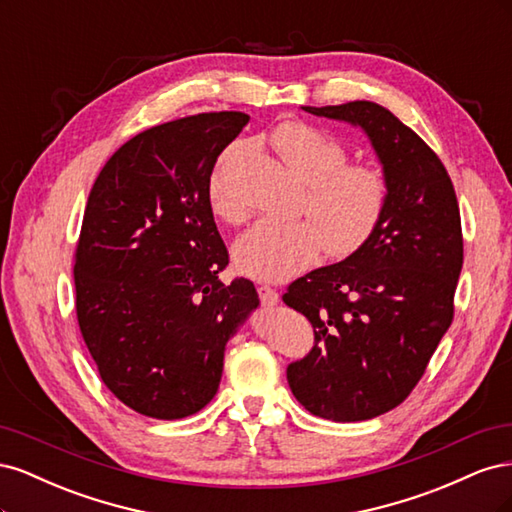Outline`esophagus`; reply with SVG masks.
I'll list each match as a JSON object with an SVG mask.
<instances>
[{"instance_id": "esophagus-1", "label": "esophagus", "mask_w": 512, "mask_h": 512, "mask_svg": "<svg viewBox=\"0 0 512 512\" xmlns=\"http://www.w3.org/2000/svg\"><path fill=\"white\" fill-rule=\"evenodd\" d=\"M258 299L262 305H277L280 301V294L271 286H258Z\"/></svg>"}]
</instances>
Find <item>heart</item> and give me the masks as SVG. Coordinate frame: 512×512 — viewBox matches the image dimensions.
<instances>
[{"label": "heart", "instance_id": "heart-1", "mask_svg": "<svg viewBox=\"0 0 512 512\" xmlns=\"http://www.w3.org/2000/svg\"><path fill=\"white\" fill-rule=\"evenodd\" d=\"M271 145L307 185L301 211L307 218L262 220L237 241L235 258L243 273L284 282L303 273L327 247L331 258H346L374 237L391 203V179L371 162H348V149L312 123L286 121L271 134ZM226 151L209 181L215 215L237 224L243 207L230 196Z\"/></svg>", "mask_w": 512, "mask_h": 512}]
</instances>
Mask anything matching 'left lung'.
<instances>
[{
	"label": "left lung",
	"mask_w": 512,
	"mask_h": 512,
	"mask_svg": "<svg viewBox=\"0 0 512 512\" xmlns=\"http://www.w3.org/2000/svg\"><path fill=\"white\" fill-rule=\"evenodd\" d=\"M303 108L361 126L391 179L374 237L284 294L314 327V348L286 369L292 395L327 421H367L412 393L451 327L463 265L459 205L436 151L384 106Z\"/></svg>",
	"instance_id": "left-lung-1"
}]
</instances>
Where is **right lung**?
<instances>
[{
  "label": "right lung",
  "instance_id": "add662e5",
  "mask_svg": "<svg viewBox=\"0 0 512 512\" xmlns=\"http://www.w3.org/2000/svg\"><path fill=\"white\" fill-rule=\"evenodd\" d=\"M245 113H200L123 143L89 192L74 252L76 318L106 389L162 421L218 393L224 348L258 305L250 280H220L228 250L213 220L215 160Z\"/></svg>",
  "mask_w": 512,
  "mask_h": 512
}]
</instances>
